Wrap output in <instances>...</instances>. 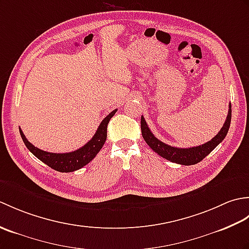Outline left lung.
I'll return each instance as SVG.
<instances>
[{
	"mask_svg": "<svg viewBox=\"0 0 249 249\" xmlns=\"http://www.w3.org/2000/svg\"><path fill=\"white\" fill-rule=\"evenodd\" d=\"M230 123H231V104H229L228 115H227L225 124L219 130V133L216 135L211 141L205 142L204 144L194 146V147H188V149L174 147V146L163 143V142H161L160 140H158L156 137L152 134V131L150 130L149 126H147L143 116H141V133L146 143L149 144L151 149L154 152H156L158 155L166 158L167 160H170L172 162L179 163V165H184V166H189V165H196V163L200 162L204 157L208 156L221 141L225 139V137L227 136V134H228Z\"/></svg>",
	"mask_w": 249,
	"mask_h": 249,
	"instance_id": "left-lung-1",
	"label": "left lung"
}]
</instances>
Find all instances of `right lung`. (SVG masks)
I'll return each mask as SVG.
<instances>
[{"instance_id": "right-lung-1", "label": "right lung", "mask_w": 249, "mask_h": 249, "mask_svg": "<svg viewBox=\"0 0 249 249\" xmlns=\"http://www.w3.org/2000/svg\"><path fill=\"white\" fill-rule=\"evenodd\" d=\"M115 109L112 112H110L99 124L96 133L93 136V138L89 140L87 144H84L80 149L70 153H50L38 149L34 146L30 141L25 138L24 134L21 128H19L21 138H22L25 146L28 147L29 151L38 158L39 160L45 162L47 166L54 169L60 172H72L79 170L91 161L93 158L97 155V153L102 149L105 144L106 139H107V126L110 119L115 114Z\"/></svg>"}]
</instances>
